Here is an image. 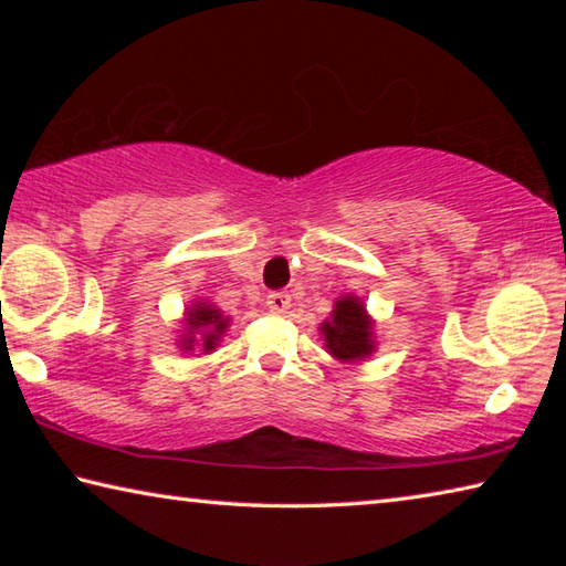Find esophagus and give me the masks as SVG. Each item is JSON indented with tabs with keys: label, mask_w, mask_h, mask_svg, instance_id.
<instances>
[{
	"label": "esophagus",
	"mask_w": 566,
	"mask_h": 566,
	"mask_svg": "<svg viewBox=\"0 0 566 566\" xmlns=\"http://www.w3.org/2000/svg\"><path fill=\"white\" fill-rule=\"evenodd\" d=\"M290 304H292V296L284 292H274L266 296V306H270L274 314H284L286 310H290Z\"/></svg>",
	"instance_id": "obj_1"
}]
</instances>
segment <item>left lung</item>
Here are the masks:
<instances>
[{"label":"left lung","mask_w":566,"mask_h":566,"mask_svg":"<svg viewBox=\"0 0 566 566\" xmlns=\"http://www.w3.org/2000/svg\"><path fill=\"white\" fill-rule=\"evenodd\" d=\"M319 334L324 349L344 364L364 361L377 352L375 319H371L361 296L352 292L337 296L329 319L319 324Z\"/></svg>","instance_id":"obj_1"}]
</instances>
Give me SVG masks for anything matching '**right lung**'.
Returning <instances> with one entry per match:
<instances>
[{"label": "right lung", "mask_w": 566, "mask_h": 566, "mask_svg": "<svg viewBox=\"0 0 566 566\" xmlns=\"http://www.w3.org/2000/svg\"><path fill=\"white\" fill-rule=\"evenodd\" d=\"M229 324H232V317H227L219 306H214V302L191 300L185 310V317H181L177 347L181 354H212L227 334Z\"/></svg>", "instance_id": "right-lung-1"}]
</instances>
